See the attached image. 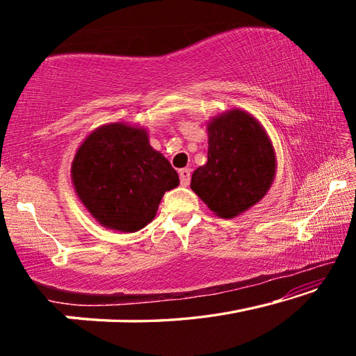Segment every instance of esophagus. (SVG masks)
Here are the masks:
<instances>
[{"instance_id": "obj_1", "label": "esophagus", "mask_w": 356, "mask_h": 356, "mask_svg": "<svg viewBox=\"0 0 356 356\" xmlns=\"http://www.w3.org/2000/svg\"><path fill=\"white\" fill-rule=\"evenodd\" d=\"M179 176H180V184L184 186L190 184V179H191V170L190 168H184V170L179 171Z\"/></svg>"}]
</instances>
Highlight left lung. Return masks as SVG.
Here are the masks:
<instances>
[{
    "label": "left lung",
    "instance_id": "left-lung-1",
    "mask_svg": "<svg viewBox=\"0 0 356 356\" xmlns=\"http://www.w3.org/2000/svg\"><path fill=\"white\" fill-rule=\"evenodd\" d=\"M207 163L191 176V190L220 218H236L262 200L276 176V154L264 125L240 108L207 122Z\"/></svg>",
    "mask_w": 356,
    "mask_h": 356
}]
</instances>
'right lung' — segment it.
I'll return each mask as SVG.
<instances>
[{"label":"right lung","mask_w":356,"mask_h":356,"mask_svg":"<svg viewBox=\"0 0 356 356\" xmlns=\"http://www.w3.org/2000/svg\"><path fill=\"white\" fill-rule=\"evenodd\" d=\"M70 176L92 218L118 232L147 226L165 191L179 185L176 170L150 146L147 130L127 122L100 125L84 138Z\"/></svg>","instance_id":"add662e5"}]
</instances>
